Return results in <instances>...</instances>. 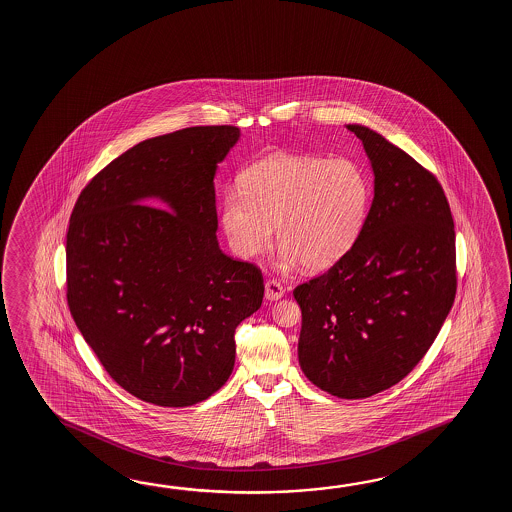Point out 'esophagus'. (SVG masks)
<instances>
[{"label":"esophagus","mask_w":512,"mask_h":512,"mask_svg":"<svg viewBox=\"0 0 512 512\" xmlns=\"http://www.w3.org/2000/svg\"><path fill=\"white\" fill-rule=\"evenodd\" d=\"M283 294H285V289H283V285L280 282H276V280H267L265 282V298L267 300H280Z\"/></svg>","instance_id":"34e87169"}]
</instances>
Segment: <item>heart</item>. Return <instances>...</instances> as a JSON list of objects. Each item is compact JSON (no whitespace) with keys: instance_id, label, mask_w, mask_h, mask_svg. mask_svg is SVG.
I'll return each instance as SVG.
<instances>
[{"instance_id":"heart-1","label":"heart","mask_w":512,"mask_h":512,"mask_svg":"<svg viewBox=\"0 0 512 512\" xmlns=\"http://www.w3.org/2000/svg\"><path fill=\"white\" fill-rule=\"evenodd\" d=\"M240 188L221 201V225L243 258L282 245V265L324 269L359 238L368 216L371 181L359 163L338 157L274 155L252 164Z\"/></svg>"}]
</instances>
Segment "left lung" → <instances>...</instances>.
Listing matches in <instances>:
<instances>
[{"mask_svg": "<svg viewBox=\"0 0 512 512\" xmlns=\"http://www.w3.org/2000/svg\"><path fill=\"white\" fill-rule=\"evenodd\" d=\"M370 157L375 196L359 238L293 291L305 377L340 399L403 381L434 344L456 298V230L432 172L377 131L349 124Z\"/></svg>", "mask_w": 512, "mask_h": 512, "instance_id": "left-lung-1", "label": "left lung"}]
</instances>
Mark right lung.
<instances>
[{"instance_id":"right-lung-1","label":"right lung","mask_w":512,"mask_h":512,"mask_svg":"<svg viewBox=\"0 0 512 512\" xmlns=\"http://www.w3.org/2000/svg\"><path fill=\"white\" fill-rule=\"evenodd\" d=\"M238 139L236 126H194L139 142L87 183L69 219V311L109 377L146 403L218 392L236 327L260 309V267L216 238L214 175Z\"/></svg>"}]
</instances>
